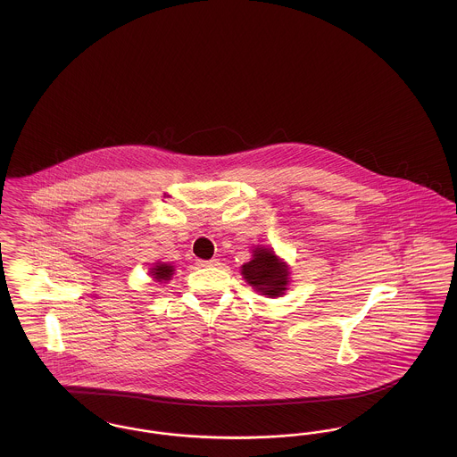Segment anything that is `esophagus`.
Instances as JSON below:
<instances>
[{
  "label": "esophagus",
  "mask_w": 457,
  "mask_h": 457,
  "mask_svg": "<svg viewBox=\"0 0 457 457\" xmlns=\"http://www.w3.org/2000/svg\"><path fill=\"white\" fill-rule=\"evenodd\" d=\"M196 265H200V267H218L220 265V262L219 259H211V261H196Z\"/></svg>",
  "instance_id": "esophagus-1"
}]
</instances>
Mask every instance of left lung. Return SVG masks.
<instances>
[{
  "label": "left lung",
  "mask_w": 457,
  "mask_h": 457,
  "mask_svg": "<svg viewBox=\"0 0 457 457\" xmlns=\"http://www.w3.org/2000/svg\"><path fill=\"white\" fill-rule=\"evenodd\" d=\"M252 253V261L241 267L245 281L269 298L284 295L289 283V269L286 262L281 261L274 250L265 246L253 248Z\"/></svg>",
  "instance_id": "left-lung-1"
}]
</instances>
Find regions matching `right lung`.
<instances>
[{"mask_svg":"<svg viewBox=\"0 0 457 457\" xmlns=\"http://www.w3.org/2000/svg\"><path fill=\"white\" fill-rule=\"evenodd\" d=\"M174 267L170 263H161L157 262L151 269V276L157 283H162V281H170L173 278Z\"/></svg>","mask_w":457,"mask_h":457,"instance_id":"1","label":"right lung"}]
</instances>
